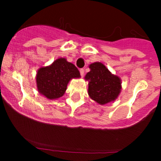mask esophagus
I'll list each match as a JSON object with an SVG mask.
<instances>
[{"label":"esophagus","instance_id":"34e87169","mask_svg":"<svg viewBox=\"0 0 161 161\" xmlns=\"http://www.w3.org/2000/svg\"><path fill=\"white\" fill-rule=\"evenodd\" d=\"M79 71H80V75H81V76H83L84 75V69H81L80 70H79Z\"/></svg>","mask_w":161,"mask_h":161}]
</instances>
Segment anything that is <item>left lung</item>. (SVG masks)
<instances>
[{
    "label": "left lung",
    "instance_id": "8db88e82",
    "mask_svg": "<svg viewBox=\"0 0 161 161\" xmlns=\"http://www.w3.org/2000/svg\"><path fill=\"white\" fill-rule=\"evenodd\" d=\"M90 69L85 79L90 81L88 93L90 98L102 105L114 101L121 92V79L112 75L102 63H92Z\"/></svg>",
    "mask_w": 161,
    "mask_h": 161
}]
</instances>
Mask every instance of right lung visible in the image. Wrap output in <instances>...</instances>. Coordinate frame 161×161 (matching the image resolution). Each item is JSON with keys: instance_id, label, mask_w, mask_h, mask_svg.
Returning <instances> with one entry per match:
<instances>
[{"instance_id": "obj_1", "label": "right lung", "mask_w": 161, "mask_h": 161, "mask_svg": "<svg viewBox=\"0 0 161 161\" xmlns=\"http://www.w3.org/2000/svg\"><path fill=\"white\" fill-rule=\"evenodd\" d=\"M79 77L80 73L74 64L65 58H58L51 65L40 68L37 71V88L40 93L50 100L59 98L64 95L69 81Z\"/></svg>"}]
</instances>
